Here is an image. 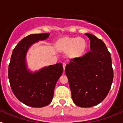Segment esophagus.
<instances>
[{
	"label": "esophagus",
	"instance_id": "1",
	"mask_svg": "<svg viewBox=\"0 0 123 123\" xmlns=\"http://www.w3.org/2000/svg\"><path fill=\"white\" fill-rule=\"evenodd\" d=\"M66 63H63V69H65V68H66Z\"/></svg>",
	"mask_w": 123,
	"mask_h": 123
}]
</instances>
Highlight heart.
Returning a JSON list of instances; mask_svg holds the SVG:
<instances>
[{
	"label": "heart",
	"mask_w": 123,
	"mask_h": 123,
	"mask_svg": "<svg viewBox=\"0 0 123 123\" xmlns=\"http://www.w3.org/2000/svg\"><path fill=\"white\" fill-rule=\"evenodd\" d=\"M60 50L68 52L69 57L77 58L82 56L87 49V42L82 37H64L60 39L57 44Z\"/></svg>",
	"instance_id": "b5f03b06"
}]
</instances>
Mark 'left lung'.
Segmentation results:
<instances>
[{"label": "left lung", "instance_id": "left-lung-1", "mask_svg": "<svg viewBox=\"0 0 123 123\" xmlns=\"http://www.w3.org/2000/svg\"><path fill=\"white\" fill-rule=\"evenodd\" d=\"M85 35L91 41V51L71 60L65 73L74 103L88 108L99 104L107 97L113 81V69L104 43L92 34Z\"/></svg>", "mask_w": 123, "mask_h": 123}]
</instances>
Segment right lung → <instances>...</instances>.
Wrapping results in <instances>:
<instances>
[{
	"mask_svg": "<svg viewBox=\"0 0 123 123\" xmlns=\"http://www.w3.org/2000/svg\"><path fill=\"white\" fill-rule=\"evenodd\" d=\"M50 34H31L13 49L8 69L11 89L21 102L32 107H43L52 101L55 84L63 72L62 63L45 66L32 72L28 68L26 54L32 45L49 37Z\"/></svg>",
	"mask_w": 123,
	"mask_h": 123,
	"instance_id": "1",
	"label": "right lung"
}]
</instances>
